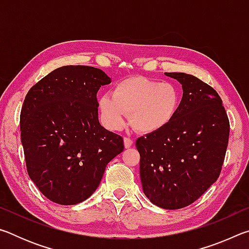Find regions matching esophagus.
I'll return each instance as SVG.
<instances>
[{
    "instance_id": "esophagus-1",
    "label": "esophagus",
    "mask_w": 249,
    "mask_h": 249,
    "mask_svg": "<svg viewBox=\"0 0 249 249\" xmlns=\"http://www.w3.org/2000/svg\"><path fill=\"white\" fill-rule=\"evenodd\" d=\"M133 144H134V142L130 140V138H128V137H125L124 138V146H125V148H129V147L133 146Z\"/></svg>"
}]
</instances>
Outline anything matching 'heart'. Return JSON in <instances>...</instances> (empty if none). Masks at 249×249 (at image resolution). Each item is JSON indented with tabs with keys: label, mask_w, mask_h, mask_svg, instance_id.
<instances>
[{
	"label": "heart",
	"mask_w": 249,
	"mask_h": 249,
	"mask_svg": "<svg viewBox=\"0 0 249 249\" xmlns=\"http://www.w3.org/2000/svg\"><path fill=\"white\" fill-rule=\"evenodd\" d=\"M180 94L171 83L144 77H130L117 82L112 94L99 99L104 122L111 129L123 127L130 114V125L142 134H153L166 128L175 119Z\"/></svg>",
	"instance_id": "heart-1"
}]
</instances>
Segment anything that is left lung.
I'll use <instances>...</instances> for the list:
<instances>
[{"label":"left lung","instance_id":"8db88e82","mask_svg":"<svg viewBox=\"0 0 249 249\" xmlns=\"http://www.w3.org/2000/svg\"><path fill=\"white\" fill-rule=\"evenodd\" d=\"M183 95L166 128L136 141L142 187L151 203L167 210L190 205L217 180L230 122L217 92L192 74L166 72Z\"/></svg>","mask_w":249,"mask_h":249}]
</instances>
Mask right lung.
<instances>
[{
	"instance_id": "add662e5",
	"label": "right lung",
	"mask_w": 249,
	"mask_h": 249,
	"mask_svg": "<svg viewBox=\"0 0 249 249\" xmlns=\"http://www.w3.org/2000/svg\"><path fill=\"white\" fill-rule=\"evenodd\" d=\"M111 78L89 66H64L31 88L20 112L29 178L54 203L73 205L99 187L123 138L101 126L96 93Z\"/></svg>"
}]
</instances>
